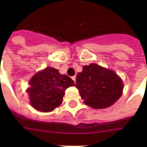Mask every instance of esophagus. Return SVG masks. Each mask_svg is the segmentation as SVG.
<instances>
[{
    "label": "esophagus",
    "instance_id": "1",
    "mask_svg": "<svg viewBox=\"0 0 147 147\" xmlns=\"http://www.w3.org/2000/svg\"><path fill=\"white\" fill-rule=\"evenodd\" d=\"M76 76H74L71 77V79L74 80V82H76Z\"/></svg>",
    "mask_w": 147,
    "mask_h": 147
}]
</instances>
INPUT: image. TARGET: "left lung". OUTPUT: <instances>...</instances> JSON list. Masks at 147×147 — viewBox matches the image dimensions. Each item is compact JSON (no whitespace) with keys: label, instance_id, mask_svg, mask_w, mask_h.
I'll return each instance as SVG.
<instances>
[{"label":"left lung","instance_id":"obj_1","mask_svg":"<svg viewBox=\"0 0 147 147\" xmlns=\"http://www.w3.org/2000/svg\"><path fill=\"white\" fill-rule=\"evenodd\" d=\"M76 86L84 103L94 109L113 105L123 91V82L115 71L97 64L83 66L77 74Z\"/></svg>","mask_w":147,"mask_h":147}]
</instances>
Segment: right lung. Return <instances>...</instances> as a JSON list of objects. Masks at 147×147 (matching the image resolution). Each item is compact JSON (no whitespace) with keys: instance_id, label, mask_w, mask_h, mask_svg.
Segmentation results:
<instances>
[{"instance_id":"add662e5","label":"right lung","mask_w":147,"mask_h":147,"mask_svg":"<svg viewBox=\"0 0 147 147\" xmlns=\"http://www.w3.org/2000/svg\"><path fill=\"white\" fill-rule=\"evenodd\" d=\"M27 92L30 104L41 112H50L61 105L65 90L75 86L74 81L57 69L47 67L30 79Z\"/></svg>"}]
</instances>
